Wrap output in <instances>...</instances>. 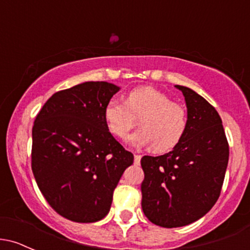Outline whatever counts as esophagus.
<instances>
[{
  "label": "esophagus",
  "instance_id": "esophagus-1",
  "mask_svg": "<svg viewBox=\"0 0 250 250\" xmlns=\"http://www.w3.org/2000/svg\"><path fill=\"white\" fill-rule=\"evenodd\" d=\"M141 156L140 154H134V164H139L140 163Z\"/></svg>",
  "mask_w": 250,
  "mask_h": 250
}]
</instances>
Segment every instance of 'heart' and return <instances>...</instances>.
Wrapping results in <instances>:
<instances>
[{
  "instance_id": "heart-1",
  "label": "heart",
  "mask_w": 250,
  "mask_h": 250,
  "mask_svg": "<svg viewBox=\"0 0 250 250\" xmlns=\"http://www.w3.org/2000/svg\"><path fill=\"white\" fill-rule=\"evenodd\" d=\"M136 120L141 128L128 138V143L136 147H153L159 153L177 146L188 125L185 107L151 86L130 91L125 103L112 99L104 109L105 125L116 138L127 135Z\"/></svg>"
}]
</instances>
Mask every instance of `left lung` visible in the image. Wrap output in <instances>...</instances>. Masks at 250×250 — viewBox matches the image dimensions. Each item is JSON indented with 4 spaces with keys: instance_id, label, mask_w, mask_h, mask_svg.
Returning <instances> with one entry per match:
<instances>
[{
    "instance_id": "8db88e82",
    "label": "left lung",
    "mask_w": 250,
    "mask_h": 250,
    "mask_svg": "<svg viewBox=\"0 0 250 250\" xmlns=\"http://www.w3.org/2000/svg\"><path fill=\"white\" fill-rule=\"evenodd\" d=\"M176 87L188 109L185 136L169 153L141 158V207L147 219L162 228L185 227L204 217L219 198L229 160L217 110L190 88Z\"/></svg>"
}]
</instances>
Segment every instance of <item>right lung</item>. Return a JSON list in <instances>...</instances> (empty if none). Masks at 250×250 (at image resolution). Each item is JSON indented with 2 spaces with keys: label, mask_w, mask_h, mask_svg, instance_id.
<instances>
[{
  "label": "right lung",
  "mask_w": 250,
  "mask_h": 250,
  "mask_svg": "<svg viewBox=\"0 0 250 250\" xmlns=\"http://www.w3.org/2000/svg\"><path fill=\"white\" fill-rule=\"evenodd\" d=\"M120 87L87 81L52 94L32 128L31 167L39 190L62 217L93 223L109 213L132 152L109 133L104 109Z\"/></svg>",
  "instance_id": "obj_1"
}]
</instances>
